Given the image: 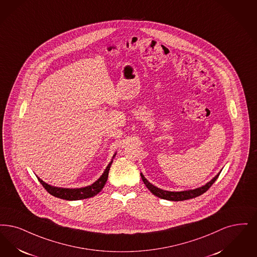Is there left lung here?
I'll list each match as a JSON object with an SVG mask.
<instances>
[{"instance_id":"8db88e82","label":"left lung","mask_w":257,"mask_h":257,"mask_svg":"<svg viewBox=\"0 0 257 257\" xmlns=\"http://www.w3.org/2000/svg\"><path fill=\"white\" fill-rule=\"evenodd\" d=\"M220 174V172L216 175L214 178H212L208 183H206L205 185H202L200 187H197L195 189H189V190H183V191H167V190H164L161 189L154 185H152L145 177L143 173H141L142 179L144 181V185H146V187L151 191L152 194L155 196L161 198V199H165V200H168V201H174V202H178V201H185V200H188V199H193L198 196L204 194L205 191L213 185V183L215 182L218 178V176Z\"/></svg>"}]
</instances>
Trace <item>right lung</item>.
Masks as SVG:
<instances>
[{"label": "right lung", "instance_id": "right-lung-1", "mask_svg": "<svg viewBox=\"0 0 257 257\" xmlns=\"http://www.w3.org/2000/svg\"><path fill=\"white\" fill-rule=\"evenodd\" d=\"M116 153H114L112 158V161L107 165L106 169L104 170L103 174L93 183L92 185H87L85 187H79V188H66V187H58V186H53V185H49L45 183L42 179H40L38 176L37 179L41 183V185L45 187V189L51 194V195L60 198L63 200H68V201H77V200H82V199H87L91 198L93 196L98 194L102 190L104 185L107 182L108 179V174L110 167L113 163V158L115 157Z\"/></svg>", "mask_w": 257, "mask_h": 257}]
</instances>
